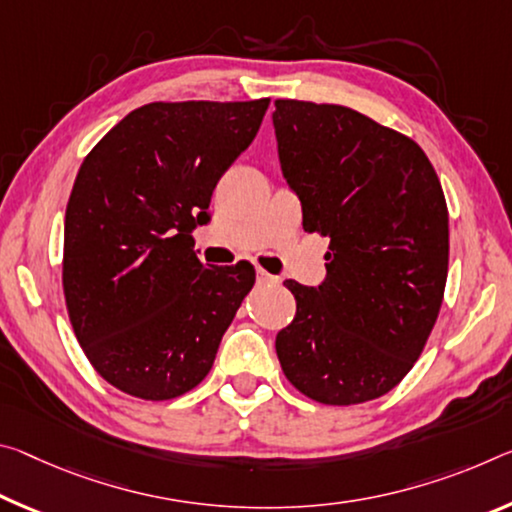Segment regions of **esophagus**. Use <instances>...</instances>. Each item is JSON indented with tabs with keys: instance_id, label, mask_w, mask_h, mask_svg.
Masks as SVG:
<instances>
[{
	"instance_id": "34e87169",
	"label": "esophagus",
	"mask_w": 512,
	"mask_h": 512,
	"mask_svg": "<svg viewBox=\"0 0 512 512\" xmlns=\"http://www.w3.org/2000/svg\"><path fill=\"white\" fill-rule=\"evenodd\" d=\"M257 282L259 285H278V278L271 275L269 271H264L262 266H257Z\"/></svg>"
}]
</instances>
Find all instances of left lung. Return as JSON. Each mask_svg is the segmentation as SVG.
Here are the masks:
<instances>
[{
  "mask_svg": "<svg viewBox=\"0 0 512 512\" xmlns=\"http://www.w3.org/2000/svg\"><path fill=\"white\" fill-rule=\"evenodd\" d=\"M280 166L305 232L330 237L319 287L287 280L275 337L291 385L323 405L387 394L431 337L449 271V212L424 150L342 104L275 100Z\"/></svg>",
  "mask_w": 512,
  "mask_h": 512,
  "instance_id": "left-lung-1",
  "label": "left lung"
}]
</instances>
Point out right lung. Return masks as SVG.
<instances>
[{
  "instance_id": "1",
  "label": "right lung",
  "mask_w": 512,
  "mask_h": 512,
  "mask_svg": "<svg viewBox=\"0 0 512 512\" xmlns=\"http://www.w3.org/2000/svg\"><path fill=\"white\" fill-rule=\"evenodd\" d=\"M269 102H150L86 154L66 209L63 296L81 351L120 392L170 401L212 371L255 269L205 266L191 234Z\"/></svg>"
}]
</instances>
